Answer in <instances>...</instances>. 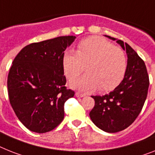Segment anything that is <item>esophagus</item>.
Instances as JSON below:
<instances>
[{"instance_id": "esophagus-1", "label": "esophagus", "mask_w": 155, "mask_h": 155, "mask_svg": "<svg viewBox=\"0 0 155 155\" xmlns=\"http://www.w3.org/2000/svg\"><path fill=\"white\" fill-rule=\"evenodd\" d=\"M75 96H76L77 97H84L85 95L82 94V93H75Z\"/></svg>"}]
</instances>
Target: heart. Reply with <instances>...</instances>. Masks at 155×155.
Returning <instances> with one entry per match:
<instances>
[{
	"label": "heart",
	"instance_id": "1",
	"mask_svg": "<svg viewBox=\"0 0 155 155\" xmlns=\"http://www.w3.org/2000/svg\"><path fill=\"white\" fill-rule=\"evenodd\" d=\"M87 74L71 83L83 92H108L120 85L125 75L127 58L124 52L99 36L89 37L78 44L76 53L66 50L62 54V66L69 81L74 80L83 71Z\"/></svg>",
	"mask_w": 155,
	"mask_h": 155
}]
</instances>
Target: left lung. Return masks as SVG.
Returning a JSON list of instances; mask_svg holds the SVG:
<instances>
[{
    "mask_svg": "<svg viewBox=\"0 0 155 155\" xmlns=\"http://www.w3.org/2000/svg\"><path fill=\"white\" fill-rule=\"evenodd\" d=\"M126 51L127 65L124 78L113 91L92 96L94 108L89 112L93 124L108 133L123 131L137 118L143 107L149 88V77L143 60L127 43L105 35Z\"/></svg>",
    "mask_w": 155,
    "mask_h": 155,
    "instance_id": "1",
    "label": "left lung"
}]
</instances>
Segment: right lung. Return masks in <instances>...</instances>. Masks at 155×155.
<instances>
[{"instance_id":"right-lung-1","label":"right lung","mask_w":155,"mask_h":155,"mask_svg":"<svg viewBox=\"0 0 155 155\" xmlns=\"http://www.w3.org/2000/svg\"><path fill=\"white\" fill-rule=\"evenodd\" d=\"M76 37L59 36L24 47L8 76V93L20 121L30 131L45 133L64 118V104L74 96L67 89L62 54Z\"/></svg>"}]
</instances>
